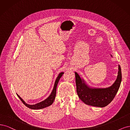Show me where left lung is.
<instances>
[{"mask_svg": "<svg viewBox=\"0 0 130 130\" xmlns=\"http://www.w3.org/2000/svg\"><path fill=\"white\" fill-rule=\"evenodd\" d=\"M118 70L116 81L111 86L106 88L91 87L77 72H75L77 92L79 98L89 105L100 107L107 106L114 99L120 85L121 71L120 65H118Z\"/></svg>", "mask_w": 130, "mask_h": 130, "instance_id": "left-lung-1", "label": "left lung"}]
</instances>
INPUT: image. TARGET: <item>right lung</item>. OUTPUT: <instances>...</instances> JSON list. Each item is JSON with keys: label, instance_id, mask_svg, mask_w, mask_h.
<instances>
[{"label": "right lung", "instance_id": "add662e5", "mask_svg": "<svg viewBox=\"0 0 130 130\" xmlns=\"http://www.w3.org/2000/svg\"><path fill=\"white\" fill-rule=\"evenodd\" d=\"M64 74V72H61L59 74V75H58V76L57 77L56 80L55 81V83H54V85L53 87V90L52 91L51 94L49 95V97L45 100H43V101L39 103H37L35 105L27 104L24 101V100L21 98L18 94H17V95H18L19 98L21 100V101L23 102V103L25 105L27 106V107L31 108V109L39 110V109H41V108H44L45 107H48L51 105H52L54 102V99H55V97H56V89H57L58 83L59 82L60 78L61 77V76H62V74Z\"/></svg>", "mask_w": 130, "mask_h": 130}]
</instances>
